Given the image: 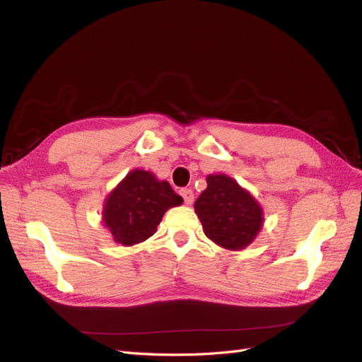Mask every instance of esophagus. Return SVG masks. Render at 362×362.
I'll return each mask as SVG.
<instances>
[{"label": "esophagus", "instance_id": "obj_1", "mask_svg": "<svg viewBox=\"0 0 362 362\" xmlns=\"http://www.w3.org/2000/svg\"><path fill=\"white\" fill-rule=\"evenodd\" d=\"M180 194L182 196L184 202L187 204V205H190V204L193 202V199H194V194H193V192H192L190 189H181V190H180Z\"/></svg>", "mask_w": 362, "mask_h": 362}]
</instances>
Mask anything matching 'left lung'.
<instances>
[{"instance_id":"obj_1","label":"left lung","mask_w":362,"mask_h":362,"mask_svg":"<svg viewBox=\"0 0 362 362\" xmlns=\"http://www.w3.org/2000/svg\"><path fill=\"white\" fill-rule=\"evenodd\" d=\"M205 235L218 246L238 250L255 238L262 210L252 196L225 175H210L206 189L194 202Z\"/></svg>"}]
</instances>
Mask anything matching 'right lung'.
<instances>
[{
	"label": "right lung",
	"instance_id": "right-lung-1",
	"mask_svg": "<svg viewBox=\"0 0 362 362\" xmlns=\"http://www.w3.org/2000/svg\"><path fill=\"white\" fill-rule=\"evenodd\" d=\"M180 204L182 198L168 181H157L145 170H133L105 201L104 222L115 242L133 246L154 234L166 210Z\"/></svg>",
	"mask_w": 362,
	"mask_h": 362
}]
</instances>
